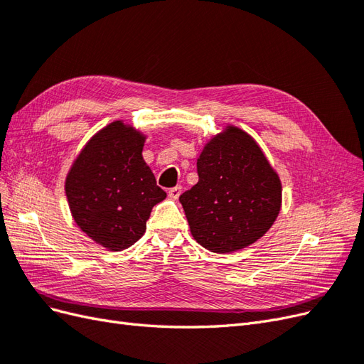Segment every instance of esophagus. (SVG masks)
<instances>
[{
	"label": "esophagus",
	"mask_w": 364,
	"mask_h": 364,
	"mask_svg": "<svg viewBox=\"0 0 364 364\" xmlns=\"http://www.w3.org/2000/svg\"><path fill=\"white\" fill-rule=\"evenodd\" d=\"M181 193H182V186L181 185H178V186H173V188H170L168 190V196L171 197V199H179V196H181Z\"/></svg>",
	"instance_id": "obj_1"
}]
</instances>
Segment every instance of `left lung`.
<instances>
[{"label": "left lung", "mask_w": 364, "mask_h": 364, "mask_svg": "<svg viewBox=\"0 0 364 364\" xmlns=\"http://www.w3.org/2000/svg\"><path fill=\"white\" fill-rule=\"evenodd\" d=\"M197 182L181 194L191 234L205 249L225 253L255 243L277 220L281 182L246 132L226 129L197 159Z\"/></svg>", "instance_id": "left-lung-1"}]
</instances>
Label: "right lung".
<instances>
[{
	"label": "right lung",
	"mask_w": 364,
	"mask_h": 364,
	"mask_svg": "<svg viewBox=\"0 0 364 364\" xmlns=\"http://www.w3.org/2000/svg\"><path fill=\"white\" fill-rule=\"evenodd\" d=\"M142 146L144 136L115 121L87 142L65 183L75 223L111 250L136 243L151 208L167 197L142 159Z\"/></svg>",
	"instance_id": "add662e5"
}]
</instances>
